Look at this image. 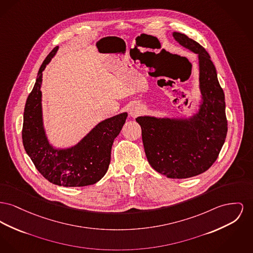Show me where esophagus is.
I'll return each mask as SVG.
<instances>
[{
  "instance_id": "1",
  "label": "esophagus",
  "mask_w": 253,
  "mask_h": 253,
  "mask_svg": "<svg viewBox=\"0 0 253 253\" xmlns=\"http://www.w3.org/2000/svg\"><path fill=\"white\" fill-rule=\"evenodd\" d=\"M143 112V108H142V106L139 104H134L132 105L131 107H130V115L131 116H137V115H139V114H141Z\"/></svg>"
}]
</instances>
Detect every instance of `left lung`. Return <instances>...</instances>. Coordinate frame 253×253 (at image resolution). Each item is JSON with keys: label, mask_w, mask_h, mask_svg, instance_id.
I'll return each mask as SVG.
<instances>
[{"label": "left lung", "mask_w": 253, "mask_h": 253, "mask_svg": "<svg viewBox=\"0 0 253 253\" xmlns=\"http://www.w3.org/2000/svg\"><path fill=\"white\" fill-rule=\"evenodd\" d=\"M178 43L199 55L204 102L190 120L139 117L144 151L150 165L168 178H186L214 164L227 133L225 102L216 68L208 51L185 34L174 32Z\"/></svg>", "instance_id": "obj_1"}]
</instances>
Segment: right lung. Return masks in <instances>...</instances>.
<instances>
[{
	"mask_svg": "<svg viewBox=\"0 0 253 253\" xmlns=\"http://www.w3.org/2000/svg\"><path fill=\"white\" fill-rule=\"evenodd\" d=\"M58 49L55 46L41 65L24 112L23 144L36 169L49 182L67 187L86 186L103 178L111 162V150L127 114L100 122L76 146L68 150L52 148L45 137L42 122V72Z\"/></svg>",
	"mask_w": 253,
	"mask_h": 253,
	"instance_id": "right-lung-1",
	"label": "right lung"
}]
</instances>
